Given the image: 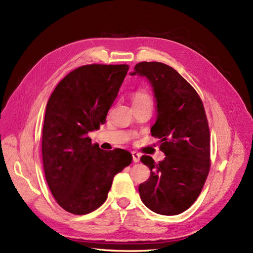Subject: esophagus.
I'll return each instance as SVG.
<instances>
[{"instance_id": "obj_1", "label": "esophagus", "mask_w": 253, "mask_h": 253, "mask_svg": "<svg viewBox=\"0 0 253 253\" xmlns=\"http://www.w3.org/2000/svg\"><path fill=\"white\" fill-rule=\"evenodd\" d=\"M131 154H132V160H133V162H134V163L140 162L141 153H138V152H136V151H132V152H131Z\"/></svg>"}]
</instances>
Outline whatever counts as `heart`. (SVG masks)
I'll list each match as a JSON object with an SVG mask.
<instances>
[{
  "mask_svg": "<svg viewBox=\"0 0 253 253\" xmlns=\"http://www.w3.org/2000/svg\"><path fill=\"white\" fill-rule=\"evenodd\" d=\"M146 99H150L149 95L146 93L143 90H137L133 93L132 95V103L133 102H138V101H142V100H146Z\"/></svg>",
  "mask_w": 253,
  "mask_h": 253,
  "instance_id": "obj_1",
  "label": "heart"
}]
</instances>
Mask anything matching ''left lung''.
I'll list each match as a JSON object with an SVG mask.
<instances>
[{"label": "left lung", "instance_id": "obj_1", "mask_svg": "<svg viewBox=\"0 0 253 253\" xmlns=\"http://www.w3.org/2000/svg\"><path fill=\"white\" fill-rule=\"evenodd\" d=\"M149 81L157 103L151 135L160 138L165 159L143 156L150 176L138 186L144 205L153 212L175 215L195 202L210 169V134L205 109L194 88L172 67L141 62L130 76Z\"/></svg>", "mask_w": 253, "mask_h": 253}]
</instances>
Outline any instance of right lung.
I'll use <instances>...</instances> for the list:
<instances>
[{
    "label": "right lung",
    "mask_w": 253,
    "mask_h": 253,
    "mask_svg": "<svg viewBox=\"0 0 253 253\" xmlns=\"http://www.w3.org/2000/svg\"><path fill=\"white\" fill-rule=\"evenodd\" d=\"M128 65L91 64L69 72L48 100L42 136L45 177L56 203L90 213L107 199L113 176L132 161L124 149L103 150L88 133L106 122Z\"/></svg>",
    "instance_id": "right-lung-1"
}]
</instances>
